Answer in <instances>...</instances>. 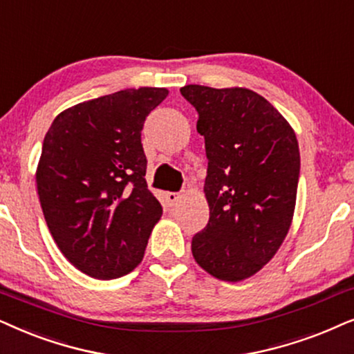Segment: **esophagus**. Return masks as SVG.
<instances>
[{
  "label": "esophagus",
  "instance_id": "esophagus-1",
  "mask_svg": "<svg viewBox=\"0 0 354 354\" xmlns=\"http://www.w3.org/2000/svg\"><path fill=\"white\" fill-rule=\"evenodd\" d=\"M166 200H167L169 205L174 206V205H177L178 200H180V195L176 194V192H167V194H166Z\"/></svg>",
  "mask_w": 354,
  "mask_h": 354
}]
</instances>
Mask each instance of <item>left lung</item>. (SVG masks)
<instances>
[{
  "mask_svg": "<svg viewBox=\"0 0 354 354\" xmlns=\"http://www.w3.org/2000/svg\"><path fill=\"white\" fill-rule=\"evenodd\" d=\"M180 94L198 112L208 158L209 221L192 239V254L214 278L241 281L273 259L291 226L301 169L296 135L245 87L188 84Z\"/></svg>",
  "mask_w": 354,
  "mask_h": 354,
  "instance_id": "8db88e82",
  "label": "left lung"
}]
</instances>
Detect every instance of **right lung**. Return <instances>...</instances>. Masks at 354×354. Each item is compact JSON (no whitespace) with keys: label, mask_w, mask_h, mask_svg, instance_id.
<instances>
[{"label":"right lung","mask_w":354,"mask_h":354,"mask_svg":"<svg viewBox=\"0 0 354 354\" xmlns=\"http://www.w3.org/2000/svg\"><path fill=\"white\" fill-rule=\"evenodd\" d=\"M140 87L66 109L45 135L37 190L58 249L82 273L120 278L143 260L162 206L148 190L141 130L167 97Z\"/></svg>","instance_id":"obj_1"}]
</instances>
